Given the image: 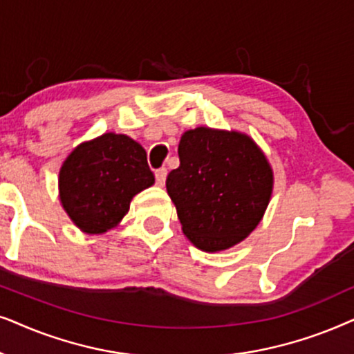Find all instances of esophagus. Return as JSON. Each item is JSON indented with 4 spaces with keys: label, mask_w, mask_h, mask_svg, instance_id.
Listing matches in <instances>:
<instances>
[{
    "label": "esophagus",
    "mask_w": 354,
    "mask_h": 354,
    "mask_svg": "<svg viewBox=\"0 0 354 354\" xmlns=\"http://www.w3.org/2000/svg\"><path fill=\"white\" fill-rule=\"evenodd\" d=\"M167 169L165 168H160V169H157V171H155V181H157V185L158 186H163L165 185V181H167Z\"/></svg>",
    "instance_id": "34e87169"
}]
</instances>
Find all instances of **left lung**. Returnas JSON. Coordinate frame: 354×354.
<instances>
[{"mask_svg": "<svg viewBox=\"0 0 354 354\" xmlns=\"http://www.w3.org/2000/svg\"><path fill=\"white\" fill-rule=\"evenodd\" d=\"M180 167L167 191L183 233L204 252L236 246L261 223L273 191V169L251 136L199 126L178 145Z\"/></svg>", "mask_w": 354, "mask_h": 354, "instance_id": "8db88e82", "label": "left lung"}]
</instances>
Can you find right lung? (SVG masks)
<instances>
[{"mask_svg":"<svg viewBox=\"0 0 354 354\" xmlns=\"http://www.w3.org/2000/svg\"><path fill=\"white\" fill-rule=\"evenodd\" d=\"M155 183L142 145L126 134L105 133L71 150L59 168V202L86 234L116 228L131 201Z\"/></svg>","mask_w":354,"mask_h":354,"instance_id":"obj_1","label":"right lung"}]
</instances>
